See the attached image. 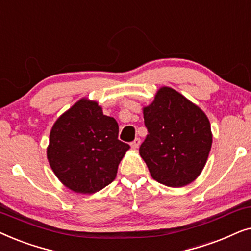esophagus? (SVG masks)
<instances>
[{
  "mask_svg": "<svg viewBox=\"0 0 251 251\" xmlns=\"http://www.w3.org/2000/svg\"><path fill=\"white\" fill-rule=\"evenodd\" d=\"M140 143H141V140H140L139 138H135L134 141L131 142V147H132L133 149H136V148H139Z\"/></svg>",
  "mask_w": 251,
  "mask_h": 251,
  "instance_id": "obj_1",
  "label": "esophagus"
}]
</instances>
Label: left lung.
Masks as SVG:
<instances>
[{"label":"left lung","mask_w":251,"mask_h":251,"mask_svg":"<svg viewBox=\"0 0 251 251\" xmlns=\"http://www.w3.org/2000/svg\"><path fill=\"white\" fill-rule=\"evenodd\" d=\"M148 135L139 152L152 179L183 187L201 175L212 145L211 126L201 108L171 87H160L143 108Z\"/></svg>","instance_id":"obj_1"}]
</instances>
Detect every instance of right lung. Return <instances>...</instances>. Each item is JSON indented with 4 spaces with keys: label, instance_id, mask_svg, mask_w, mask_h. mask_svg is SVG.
Masks as SVG:
<instances>
[{
    "label": "right lung",
    "instance_id": "obj_1",
    "mask_svg": "<svg viewBox=\"0 0 251 251\" xmlns=\"http://www.w3.org/2000/svg\"><path fill=\"white\" fill-rule=\"evenodd\" d=\"M118 123L103 115L98 102L79 100L52 125L47 148L50 168L75 193L99 192L116 179L129 149L118 140Z\"/></svg>",
    "mask_w": 251,
    "mask_h": 251
}]
</instances>
